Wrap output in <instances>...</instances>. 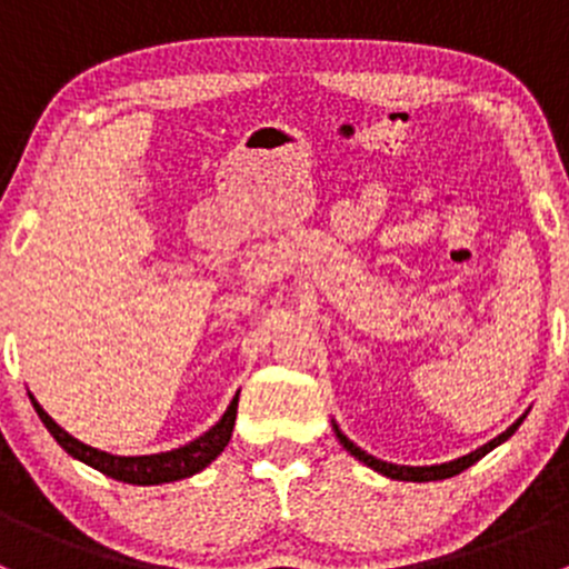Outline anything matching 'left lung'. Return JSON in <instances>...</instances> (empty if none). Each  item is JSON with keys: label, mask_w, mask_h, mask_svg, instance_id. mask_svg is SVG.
<instances>
[{"label": "left lung", "mask_w": 569, "mask_h": 569, "mask_svg": "<svg viewBox=\"0 0 569 569\" xmlns=\"http://www.w3.org/2000/svg\"><path fill=\"white\" fill-rule=\"evenodd\" d=\"M523 418L526 416H520L518 421H515L512 427L507 429V432H501V435H498V438H492L490 443H485V446H481V449L470 451V455H465V457H457V460H451V462H440V465H393V462H386V460H377V457L366 455V451L360 449V446H355L352 440H349L347 435H343L341 429H338L336 421H332V432H336V438L341 440V446L349 451V455L355 457V460L369 465L371 470H377V473L388 476V479H399V481H438V479H451V476L462 473L465 468H470V465L479 462L481 457L490 455V451L496 449V446H501L503 440H509L515 432H518V427H520V423H523Z\"/></svg>", "instance_id": "1"}]
</instances>
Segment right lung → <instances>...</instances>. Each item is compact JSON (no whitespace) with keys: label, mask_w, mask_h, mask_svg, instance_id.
Returning <instances> with one entry per match:
<instances>
[{"label":"right lung","mask_w":569,"mask_h":569,"mask_svg":"<svg viewBox=\"0 0 569 569\" xmlns=\"http://www.w3.org/2000/svg\"><path fill=\"white\" fill-rule=\"evenodd\" d=\"M32 407H36L38 418L43 421V427L49 429L51 438L73 457V460L90 465V468L101 470V473L109 476V479L126 481V485H164V481H178L187 479V476L200 473L206 465H211L217 457L222 455V449L228 446L233 432V423H237V405H239V393L233 396L228 410L222 412L220 421L203 432L200 438H194L192 443L181 446V449L173 451H162V455H142V457H118L109 455V451L93 449V446L82 443L73 435H68L43 407L38 405L36 396L30 393Z\"/></svg>","instance_id":"add662e5"}]
</instances>
